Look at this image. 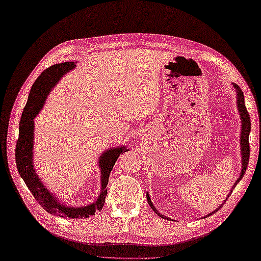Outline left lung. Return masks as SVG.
I'll return each instance as SVG.
<instances>
[{
	"label": "left lung",
	"mask_w": 261,
	"mask_h": 261,
	"mask_svg": "<svg viewBox=\"0 0 261 261\" xmlns=\"http://www.w3.org/2000/svg\"><path fill=\"white\" fill-rule=\"evenodd\" d=\"M233 86H234V89L237 90V103H238V110H239L240 118H242V135H240V146H242V162H243V166H242L243 169H242V172H240L239 178L234 183V186H233V188H234L236 186H237L240 179L243 178V176L245 175L246 168L248 166V160H250V143H248V135H250V132H251V118H250V114H248V112L246 110L245 101H244V94H243L242 90H240L239 86L236 85V84H233ZM231 194H232V190L230 192V195ZM228 197H230V196H227L226 199ZM147 200H148V204H149L151 209H153L156 212V215L160 216V217L163 218V219H169V218H167L166 216L160 214V212L155 209V206L153 205V203H151V200H150L149 194H147ZM222 206H223V204L216 211H218ZM212 214H214V212H212ZM207 216H209V215H207Z\"/></svg>",
	"instance_id": "8db88e82"
}]
</instances>
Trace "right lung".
Wrapping results in <instances>:
<instances>
[{"label":"right lung","mask_w":261,"mask_h":261,"mask_svg":"<svg viewBox=\"0 0 261 261\" xmlns=\"http://www.w3.org/2000/svg\"><path fill=\"white\" fill-rule=\"evenodd\" d=\"M75 65L73 62H65L62 64H56L50 66L49 69L44 70L41 75L36 79L33 87H31L29 98L27 105L24 107L21 121H19V133L18 140L16 142L15 158L16 166H17L18 174L25 182L28 189L34 195L35 199L38 204H41L43 209H45L49 214L62 218H87L89 216L94 215L97 211L102 209L103 203L107 195L106 186L110 178V174L113 166L121 153H125L127 149L125 147L113 148L108 149L100 156L99 163L101 168V192L98 199L94 203L83 207L65 206L61 204L59 200L44 188L41 179L34 169L33 164V140H34V118L41 111L46 95L49 94L52 87L58 83L66 72L73 69Z\"/></svg>","instance_id":"right-lung-1"}]
</instances>
